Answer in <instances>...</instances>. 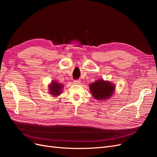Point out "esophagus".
Instances as JSON below:
<instances>
[{
  "mask_svg": "<svg viewBox=\"0 0 157 157\" xmlns=\"http://www.w3.org/2000/svg\"><path fill=\"white\" fill-rule=\"evenodd\" d=\"M73 83L75 84H80V80H75L73 81Z\"/></svg>",
  "mask_w": 157,
  "mask_h": 157,
  "instance_id": "34e87169",
  "label": "esophagus"
}]
</instances>
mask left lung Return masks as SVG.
Segmentation results:
<instances>
[{"instance_id": "8db88e82", "label": "left lung", "mask_w": 157, "mask_h": 157, "mask_svg": "<svg viewBox=\"0 0 157 157\" xmlns=\"http://www.w3.org/2000/svg\"><path fill=\"white\" fill-rule=\"evenodd\" d=\"M89 86L93 97L98 100H105L111 98L115 89V86L113 83L103 80H98L90 84Z\"/></svg>"}]
</instances>
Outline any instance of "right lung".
I'll list each match as a JSON object with an SVG mask.
<instances>
[{"label": "right lung", "instance_id": "right-lung-1", "mask_svg": "<svg viewBox=\"0 0 157 157\" xmlns=\"http://www.w3.org/2000/svg\"><path fill=\"white\" fill-rule=\"evenodd\" d=\"M63 88V84H59L57 81H52L48 86L49 93L53 96H58L62 92Z\"/></svg>", "mask_w": 157, "mask_h": 157}]
</instances>
